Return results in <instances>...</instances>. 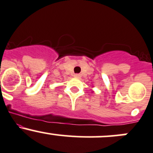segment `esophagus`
Segmentation results:
<instances>
[{
    "label": "esophagus",
    "instance_id": "obj_1",
    "mask_svg": "<svg viewBox=\"0 0 153 153\" xmlns=\"http://www.w3.org/2000/svg\"><path fill=\"white\" fill-rule=\"evenodd\" d=\"M74 77H75V78H81V75H80V74H75V75H74Z\"/></svg>",
    "mask_w": 153,
    "mask_h": 153
}]
</instances>
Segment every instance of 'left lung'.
<instances>
[{"label": "left lung", "instance_id": "1", "mask_svg": "<svg viewBox=\"0 0 153 153\" xmlns=\"http://www.w3.org/2000/svg\"><path fill=\"white\" fill-rule=\"evenodd\" d=\"M92 92H93V91H92Z\"/></svg>", "mask_w": 153, "mask_h": 153}]
</instances>
